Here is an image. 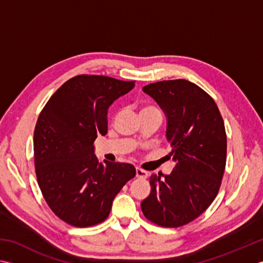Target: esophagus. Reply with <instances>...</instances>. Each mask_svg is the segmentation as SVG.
Instances as JSON below:
<instances>
[{
	"label": "esophagus",
	"instance_id": "1",
	"mask_svg": "<svg viewBox=\"0 0 263 263\" xmlns=\"http://www.w3.org/2000/svg\"><path fill=\"white\" fill-rule=\"evenodd\" d=\"M136 176H137L138 178L146 179V178L148 177V172H147V171H145V170L137 167V168H136Z\"/></svg>",
	"mask_w": 263,
	"mask_h": 263
}]
</instances>
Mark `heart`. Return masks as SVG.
<instances>
[{"label":"heart","instance_id":"b5f03b06","mask_svg":"<svg viewBox=\"0 0 263 263\" xmlns=\"http://www.w3.org/2000/svg\"><path fill=\"white\" fill-rule=\"evenodd\" d=\"M142 110H158L155 107H145Z\"/></svg>","mask_w":263,"mask_h":263}]
</instances>
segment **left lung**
<instances>
[{
	"mask_svg": "<svg viewBox=\"0 0 263 263\" xmlns=\"http://www.w3.org/2000/svg\"><path fill=\"white\" fill-rule=\"evenodd\" d=\"M142 90L166 115L170 156L176 166L164 178L152 174L151 194L141 210L157 226L181 227L217 197L227 157L224 123L212 97L192 82L161 81Z\"/></svg>",
	"mask_w": 263,
	"mask_h": 263,
	"instance_id": "8db88e82",
	"label": "left lung"
}]
</instances>
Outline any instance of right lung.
Here are the masks:
<instances>
[{
	"label": "right lung",
	"instance_id": "right-lung-1",
	"mask_svg": "<svg viewBox=\"0 0 263 263\" xmlns=\"http://www.w3.org/2000/svg\"><path fill=\"white\" fill-rule=\"evenodd\" d=\"M135 87V81L77 75L51 96L34 131L37 183L57 217L74 227H91L109 215L112 200L135 178L127 163L105 164L93 142L108 128V108Z\"/></svg>",
	"mask_w": 263,
	"mask_h": 263
}]
</instances>
